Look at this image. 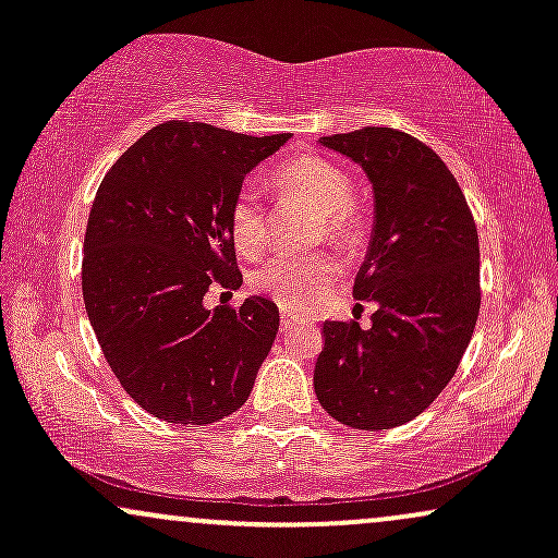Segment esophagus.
Returning a JSON list of instances; mask_svg holds the SVG:
<instances>
[{
	"label": "esophagus",
	"mask_w": 558,
	"mask_h": 558,
	"mask_svg": "<svg viewBox=\"0 0 558 558\" xmlns=\"http://www.w3.org/2000/svg\"><path fill=\"white\" fill-rule=\"evenodd\" d=\"M301 323H306V317L299 315V312H291V310L280 312V330H283V332L293 330V328H296V325H301Z\"/></svg>",
	"instance_id": "34e87169"
}]
</instances>
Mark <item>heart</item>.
Wrapping results in <instances>:
<instances>
[{"label":"heart","instance_id":"heart-1","mask_svg":"<svg viewBox=\"0 0 558 558\" xmlns=\"http://www.w3.org/2000/svg\"><path fill=\"white\" fill-rule=\"evenodd\" d=\"M275 189L296 198L319 217L325 241L354 246L362 239V217L351 204V181L341 168L323 157H299L275 175ZM230 241L235 252L254 257L267 241L265 209L254 189H241L230 204ZM338 283V265L325 254L310 257H272L254 270L252 286L286 310H306L317 304Z\"/></svg>","mask_w":558,"mask_h":558}]
</instances>
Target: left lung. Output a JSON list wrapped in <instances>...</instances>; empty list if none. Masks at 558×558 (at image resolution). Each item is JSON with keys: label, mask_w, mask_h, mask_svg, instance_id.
<instances>
[{"label": "left lung", "mask_w": 558, "mask_h": 558, "mask_svg": "<svg viewBox=\"0 0 558 558\" xmlns=\"http://www.w3.org/2000/svg\"><path fill=\"white\" fill-rule=\"evenodd\" d=\"M373 185V233L354 296L373 328L325 319L315 393L356 430H388L425 412L462 362L480 312V246L466 198L444 159L390 128L317 138Z\"/></svg>", "instance_id": "1"}]
</instances>
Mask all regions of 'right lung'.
<instances>
[{"mask_svg":"<svg viewBox=\"0 0 558 558\" xmlns=\"http://www.w3.org/2000/svg\"><path fill=\"white\" fill-rule=\"evenodd\" d=\"M291 133L243 136L207 123L144 133L96 191L83 241V301L114 377L141 409L213 425L252 393L280 315L265 296L204 306L209 286L241 288L230 204Z\"/></svg>","mask_w":558,"mask_h":558,"instance_id":"right-lung-1","label":"right lung"}]
</instances>
